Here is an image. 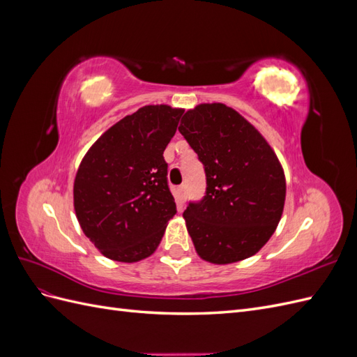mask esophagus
<instances>
[{
	"mask_svg": "<svg viewBox=\"0 0 357 357\" xmlns=\"http://www.w3.org/2000/svg\"><path fill=\"white\" fill-rule=\"evenodd\" d=\"M185 201H186V186H178L177 188V202L180 207H183Z\"/></svg>",
	"mask_w": 357,
	"mask_h": 357,
	"instance_id": "esophagus-1",
	"label": "esophagus"
}]
</instances>
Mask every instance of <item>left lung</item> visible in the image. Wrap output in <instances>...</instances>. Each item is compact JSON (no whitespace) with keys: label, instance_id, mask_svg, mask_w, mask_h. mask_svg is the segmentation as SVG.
<instances>
[{"label":"left lung","instance_id":"obj_1","mask_svg":"<svg viewBox=\"0 0 357 357\" xmlns=\"http://www.w3.org/2000/svg\"><path fill=\"white\" fill-rule=\"evenodd\" d=\"M180 134L205 171V195L183 213L197 253L225 265L257 253L282 219L286 180L266 139L225 104L186 112Z\"/></svg>","mask_w":357,"mask_h":357}]
</instances>
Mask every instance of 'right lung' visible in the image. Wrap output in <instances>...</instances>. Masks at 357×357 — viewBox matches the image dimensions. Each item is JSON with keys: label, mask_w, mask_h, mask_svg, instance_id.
<instances>
[{"label": "right lung", "mask_w": 357, "mask_h": 357, "mask_svg": "<svg viewBox=\"0 0 357 357\" xmlns=\"http://www.w3.org/2000/svg\"><path fill=\"white\" fill-rule=\"evenodd\" d=\"M181 114L169 105L142 107L84 155L74 180V210L105 257L131 264L150 256L177 213L164 150Z\"/></svg>", "instance_id": "add662e5"}]
</instances>
